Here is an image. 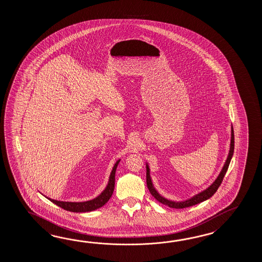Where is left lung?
I'll return each mask as SVG.
<instances>
[{
  "mask_svg": "<svg viewBox=\"0 0 262 262\" xmlns=\"http://www.w3.org/2000/svg\"><path fill=\"white\" fill-rule=\"evenodd\" d=\"M234 152V131L233 128L231 129V143H230V150H229V154H228V159L226 161L225 166L223 167L222 171L219 174L218 178L214 181V183L208 188V189L201 192L200 194L193 196L191 200L188 201H184V202H173V201H169L164 199L163 196L159 195L156 190L155 189V187L152 186L151 184V181H150V169L149 167L146 166L147 168V173H146V183H147V187L150 191L151 195H154V198L156 199V201L161 202L163 204L167 205V206L170 207V208H175V209H183V208H187V207L194 206L195 204H199L202 201H206L208 199H210L212 195H214V193L217 191L218 187L221 185L223 182V179L226 175V172L228 170V166H229V163L231 160V157L233 156Z\"/></svg>",
  "mask_w": 262,
  "mask_h": 262,
  "instance_id": "left-lung-1",
  "label": "left lung"
}]
</instances>
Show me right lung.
Returning a JSON list of instances; mask_svg holds the SVG:
<instances>
[{"mask_svg": "<svg viewBox=\"0 0 262 262\" xmlns=\"http://www.w3.org/2000/svg\"><path fill=\"white\" fill-rule=\"evenodd\" d=\"M120 160L116 162L114 167L112 168V173L108 184L106 187V189L102 192L100 195L95 198L94 200L85 202H64V201H54L49 199L51 202H53L57 206L61 207L63 210H67L69 212H92L95 211L96 209L104 206L108 200L112 198L113 191H114V184H115V171L117 168L118 164Z\"/></svg>", "mask_w": 262, "mask_h": 262, "instance_id": "1", "label": "right lung"}]
</instances>
